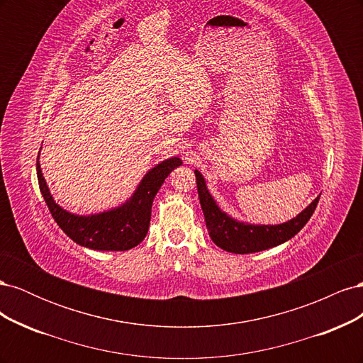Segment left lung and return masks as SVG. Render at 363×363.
Masks as SVG:
<instances>
[{
	"mask_svg": "<svg viewBox=\"0 0 363 363\" xmlns=\"http://www.w3.org/2000/svg\"><path fill=\"white\" fill-rule=\"evenodd\" d=\"M195 177L208 236L219 248L235 252V255L257 252L286 242L307 224L315 212L318 201H320V196H316L301 213L283 224H248L238 221V219L221 211V207L216 204L213 196L208 192L206 180L200 171L195 169Z\"/></svg>",
	"mask_w": 363,
	"mask_h": 363,
	"instance_id": "left-lung-1",
	"label": "left lung"
}]
</instances>
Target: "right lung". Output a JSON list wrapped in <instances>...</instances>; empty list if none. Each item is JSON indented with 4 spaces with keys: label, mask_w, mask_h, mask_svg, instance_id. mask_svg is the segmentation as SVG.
Returning a JSON list of instances; mask_svg holds the SVG:
<instances>
[{
    "label": "right lung",
    "mask_w": 363,
    "mask_h": 363,
    "mask_svg": "<svg viewBox=\"0 0 363 363\" xmlns=\"http://www.w3.org/2000/svg\"><path fill=\"white\" fill-rule=\"evenodd\" d=\"M182 163L180 157H171L160 162L144 175L136 191L125 203L111 208V211L94 215L71 213L54 201L48 184L42 175L39 156L36 171L42 196L54 221L75 244L96 251H127L145 239L150 227L152 200L164 179Z\"/></svg>",
    "instance_id": "obj_1"
}]
</instances>
